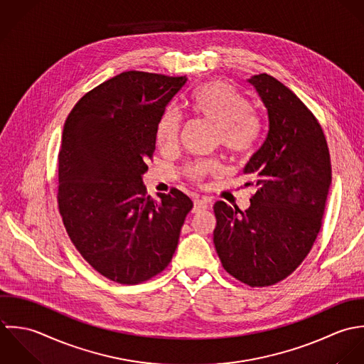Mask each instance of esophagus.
<instances>
[{
	"instance_id": "1",
	"label": "esophagus",
	"mask_w": 364,
	"mask_h": 364,
	"mask_svg": "<svg viewBox=\"0 0 364 364\" xmlns=\"http://www.w3.org/2000/svg\"><path fill=\"white\" fill-rule=\"evenodd\" d=\"M208 207H210V201L207 198H197V200H194L193 213H198V211L207 210Z\"/></svg>"
}]
</instances>
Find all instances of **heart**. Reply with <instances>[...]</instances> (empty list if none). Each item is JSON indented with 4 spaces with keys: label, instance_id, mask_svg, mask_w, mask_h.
<instances>
[{
    "label": "heart",
    "instance_id": "b5f03b06",
    "mask_svg": "<svg viewBox=\"0 0 364 364\" xmlns=\"http://www.w3.org/2000/svg\"><path fill=\"white\" fill-rule=\"evenodd\" d=\"M191 114L217 127V144L232 156H245L253 150L260 136V119L247 98L226 81H211L197 88L188 100ZM181 118L174 108H167L156 125V139L161 149L177 145ZM219 170L215 161H197L187 167V174L201 181Z\"/></svg>",
    "mask_w": 364,
    "mask_h": 364
}]
</instances>
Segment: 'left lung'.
<instances>
[{
  "label": "left lung",
  "instance_id": "8db88e82",
  "mask_svg": "<svg viewBox=\"0 0 364 364\" xmlns=\"http://www.w3.org/2000/svg\"><path fill=\"white\" fill-rule=\"evenodd\" d=\"M269 115V132L243 174L257 191L240 211L217 201L214 243L223 269L250 287L273 286L304 262L321 230L331 156L323 131L306 105L277 78H249Z\"/></svg>",
  "mask_w": 364,
  "mask_h": 364
}]
</instances>
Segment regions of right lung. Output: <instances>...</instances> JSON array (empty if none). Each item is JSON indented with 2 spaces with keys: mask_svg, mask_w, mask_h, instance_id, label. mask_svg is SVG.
<instances>
[{
  "mask_svg": "<svg viewBox=\"0 0 364 364\" xmlns=\"http://www.w3.org/2000/svg\"><path fill=\"white\" fill-rule=\"evenodd\" d=\"M186 82V75L124 72L84 94L65 122L59 213L82 259L114 283L161 273L193 208L177 188L153 200L142 181L157 121Z\"/></svg>",
  "mask_w": 364,
  "mask_h": 364,
  "instance_id": "right-lung-1",
  "label": "right lung"
}]
</instances>
